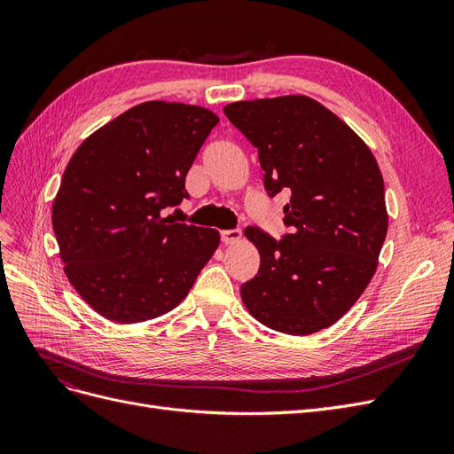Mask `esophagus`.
Wrapping results in <instances>:
<instances>
[{"label":"esophagus","instance_id":"obj_1","mask_svg":"<svg viewBox=\"0 0 454 454\" xmlns=\"http://www.w3.org/2000/svg\"><path fill=\"white\" fill-rule=\"evenodd\" d=\"M242 239V231L240 229H225L222 231V240L225 244H235Z\"/></svg>","mask_w":454,"mask_h":454}]
</instances>
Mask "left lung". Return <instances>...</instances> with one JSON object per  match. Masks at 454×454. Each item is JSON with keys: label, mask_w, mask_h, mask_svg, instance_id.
Masks as SVG:
<instances>
[{"label": "left lung", "mask_w": 454, "mask_h": 454, "mask_svg": "<svg viewBox=\"0 0 454 454\" xmlns=\"http://www.w3.org/2000/svg\"><path fill=\"white\" fill-rule=\"evenodd\" d=\"M223 114L257 149L269 197L290 191L277 240L257 227L244 235L259 270L240 286L257 322L287 335L335 324L377 270L387 239L384 182L371 149L347 122L309 96L246 100Z\"/></svg>", "instance_id": "left-lung-1"}]
</instances>
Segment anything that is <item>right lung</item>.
Here are the masks:
<instances>
[{
	"instance_id": "obj_1",
	"label": "right lung",
	"mask_w": 454,
	"mask_h": 454,
	"mask_svg": "<svg viewBox=\"0 0 454 454\" xmlns=\"http://www.w3.org/2000/svg\"><path fill=\"white\" fill-rule=\"evenodd\" d=\"M219 119L180 102H144L90 134L52 202L64 272L104 318L136 324L177 307L219 246L215 229L174 223L185 176Z\"/></svg>"
}]
</instances>
